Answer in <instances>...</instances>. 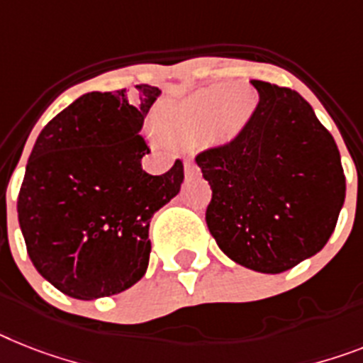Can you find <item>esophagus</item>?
I'll use <instances>...</instances> for the list:
<instances>
[{
  "instance_id": "esophagus-1",
  "label": "esophagus",
  "mask_w": 363,
  "mask_h": 363,
  "mask_svg": "<svg viewBox=\"0 0 363 363\" xmlns=\"http://www.w3.org/2000/svg\"><path fill=\"white\" fill-rule=\"evenodd\" d=\"M184 167H185V176H196L200 172V169H199V164L194 163L193 160H187L184 163Z\"/></svg>"
}]
</instances>
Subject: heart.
Segmentation results:
<instances>
[{
	"label": "heart",
	"mask_w": 363,
	"mask_h": 363,
	"mask_svg": "<svg viewBox=\"0 0 363 363\" xmlns=\"http://www.w3.org/2000/svg\"><path fill=\"white\" fill-rule=\"evenodd\" d=\"M257 107V92L248 85H215L176 104L163 106L157 124L170 140L184 143L213 124L224 137L242 130Z\"/></svg>",
	"instance_id": "heart-1"
}]
</instances>
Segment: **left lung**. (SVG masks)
I'll use <instances>...</instances> for the list:
<instances>
[{
	"mask_svg": "<svg viewBox=\"0 0 363 363\" xmlns=\"http://www.w3.org/2000/svg\"><path fill=\"white\" fill-rule=\"evenodd\" d=\"M259 101L235 139L196 155L211 185L206 223L230 259L278 274L317 254L345 202L336 140L304 98L254 79Z\"/></svg>",
	"mask_w": 363,
	"mask_h": 363,
	"instance_id": "obj_1",
	"label": "left lung"
}]
</instances>
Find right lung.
<instances>
[{
    "instance_id": "1",
    "label": "right lung",
    "mask_w": 363,
    "mask_h": 363,
    "mask_svg": "<svg viewBox=\"0 0 363 363\" xmlns=\"http://www.w3.org/2000/svg\"><path fill=\"white\" fill-rule=\"evenodd\" d=\"M161 91L86 92L44 125L33 146L18 220L33 265L59 291L92 301L125 291L148 269L150 220L174 199L184 163L143 170L140 128Z\"/></svg>"
}]
</instances>
